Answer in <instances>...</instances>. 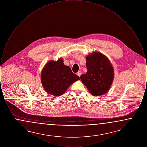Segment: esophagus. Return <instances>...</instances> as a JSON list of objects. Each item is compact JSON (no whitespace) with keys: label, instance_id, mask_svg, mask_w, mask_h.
Segmentation results:
<instances>
[{"label":"esophagus","instance_id":"obj_1","mask_svg":"<svg viewBox=\"0 0 147 147\" xmlns=\"http://www.w3.org/2000/svg\"><path fill=\"white\" fill-rule=\"evenodd\" d=\"M81 74H82V71H79L77 73V75L78 77H80L81 76Z\"/></svg>","mask_w":147,"mask_h":147}]
</instances>
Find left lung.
I'll return each mask as SVG.
<instances>
[{
  "mask_svg": "<svg viewBox=\"0 0 147 147\" xmlns=\"http://www.w3.org/2000/svg\"><path fill=\"white\" fill-rule=\"evenodd\" d=\"M88 71L82 74L80 79L94 96L107 92L111 86L114 72L108 58L99 52H94L86 58Z\"/></svg>",
  "mask_w": 147,
  "mask_h": 147,
  "instance_id": "8db88e82",
  "label": "left lung"
}]
</instances>
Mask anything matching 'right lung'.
<instances>
[{
  "instance_id": "1",
  "label": "right lung",
  "mask_w": 147,
  "mask_h": 147,
  "mask_svg": "<svg viewBox=\"0 0 147 147\" xmlns=\"http://www.w3.org/2000/svg\"><path fill=\"white\" fill-rule=\"evenodd\" d=\"M41 78L43 88L54 96L63 95L71 84L80 80L69 66L64 64L62 59L47 63L42 70Z\"/></svg>"
}]
</instances>
